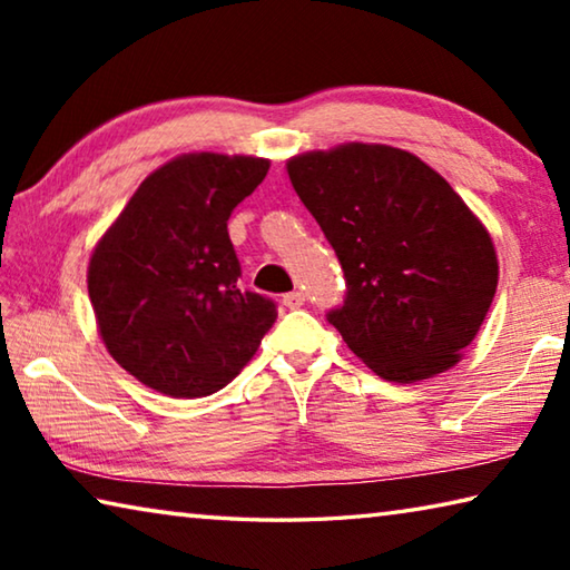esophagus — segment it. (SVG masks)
<instances>
[{
    "label": "esophagus",
    "instance_id": "obj_1",
    "mask_svg": "<svg viewBox=\"0 0 570 570\" xmlns=\"http://www.w3.org/2000/svg\"><path fill=\"white\" fill-rule=\"evenodd\" d=\"M284 306H286V308H298V306H304V294H302V292L284 294Z\"/></svg>",
    "mask_w": 570,
    "mask_h": 570
}]
</instances>
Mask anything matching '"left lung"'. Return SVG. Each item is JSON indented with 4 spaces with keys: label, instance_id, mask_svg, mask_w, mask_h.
Instances as JSON below:
<instances>
[{
    "label": "left lung",
    "instance_id": "obj_1",
    "mask_svg": "<svg viewBox=\"0 0 570 570\" xmlns=\"http://www.w3.org/2000/svg\"><path fill=\"white\" fill-rule=\"evenodd\" d=\"M346 278L326 314L346 346L390 382L458 364L498 288L493 240L450 183L407 150L346 142L286 163Z\"/></svg>",
    "mask_w": 570,
    "mask_h": 570
}]
</instances>
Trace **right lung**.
I'll return each mask as SVG.
<instances>
[{"label":"right lung","instance_id":"right-lung-1","mask_svg":"<svg viewBox=\"0 0 570 570\" xmlns=\"http://www.w3.org/2000/svg\"><path fill=\"white\" fill-rule=\"evenodd\" d=\"M268 160L188 153L140 183L92 250L88 292L105 346L168 397L224 390L276 322V304L240 288L228 218Z\"/></svg>","mask_w":570,"mask_h":570}]
</instances>
